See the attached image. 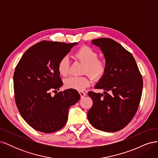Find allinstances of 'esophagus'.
Returning <instances> with one entry per match:
<instances>
[{"label":"esophagus","mask_w":158,"mask_h":158,"mask_svg":"<svg viewBox=\"0 0 158 158\" xmlns=\"http://www.w3.org/2000/svg\"><path fill=\"white\" fill-rule=\"evenodd\" d=\"M79 94H80V97H81V98H84L85 95V92H82V91H80L79 92Z\"/></svg>","instance_id":"esophagus-1"}]
</instances>
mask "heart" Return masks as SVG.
<instances>
[{"label": "heart", "instance_id": "obj_1", "mask_svg": "<svg viewBox=\"0 0 158 158\" xmlns=\"http://www.w3.org/2000/svg\"><path fill=\"white\" fill-rule=\"evenodd\" d=\"M75 56L84 64L82 73H88L94 80H99L104 75L106 64L103 60L98 59V53L88 46H83L76 52ZM70 61L67 56L62 58L58 63L57 69L60 75L66 76L69 73ZM90 84L88 76H70L64 80L66 88L82 91Z\"/></svg>", "mask_w": 158, "mask_h": 158}]
</instances>
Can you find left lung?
<instances>
[{
  "label": "left lung",
  "instance_id": "1",
  "mask_svg": "<svg viewBox=\"0 0 158 158\" xmlns=\"http://www.w3.org/2000/svg\"><path fill=\"white\" fill-rule=\"evenodd\" d=\"M106 59V70L95 84L103 94L89 92L93 106L88 112L94 128L116 132L125 127L136 113L142 96L143 81L132 55L109 38L92 41Z\"/></svg>",
  "mask_w": 158,
  "mask_h": 158
}]
</instances>
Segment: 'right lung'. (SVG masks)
Here are the masks:
<instances>
[{
    "mask_svg": "<svg viewBox=\"0 0 158 158\" xmlns=\"http://www.w3.org/2000/svg\"><path fill=\"white\" fill-rule=\"evenodd\" d=\"M78 44L42 41L30 47L16 66L13 78L16 106L36 131L51 133L60 130L67 121L69 107L80 98L72 89L50 95L63 85L57 69L59 60Z\"/></svg>",
    "mask_w": 158,
    "mask_h": 158,
    "instance_id": "right-lung-1",
    "label": "right lung"
}]
</instances>
